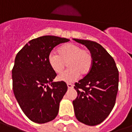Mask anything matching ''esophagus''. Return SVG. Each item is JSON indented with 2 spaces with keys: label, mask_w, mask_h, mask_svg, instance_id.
Listing matches in <instances>:
<instances>
[{
  "label": "esophagus",
  "mask_w": 132,
  "mask_h": 132,
  "mask_svg": "<svg viewBox=\"0 0 132 132\" xmlns=\"http://www.w3.org/2000/svg\"><path fill=\"white\" fill-rule=\"evenodd\" d=\"M67 86H68V89H72L73 88V85L71 84H67Z\"/></svg>",
  "instance_id": "esophagus-1"
}]
</instances>
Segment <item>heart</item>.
Instances as JSON below:
<instances>
[{"instance_id":"b5f03b06","label":"heart","mask_w":132,"mask_h":132,"mask_svg":"<svg viewBox=\"0 0 132 132\" xmlns=\"http://www.w3.org/2000/svg\"><path fill=\"white\" fill-rule=\"evenodd\" d=\"M57 53H51L48 61L51 68L57 73L64 70L66 63L68 70L58 76V79L65 82H73L81 75L87 74L92 65V56L89 51L83 49L75 44H66L57 50Z\"/></svg>"}]
</instances>
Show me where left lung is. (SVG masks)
<instances>
[{"instance_id": "left-lung-1", "label": "left lung", "mask_w": 132, "mask_h": 132, "mask_svg": "<svg viewBox=\"0 0 132 132\" xmlns=\"http://www.w3.org/2000/svg\"><path fill=\"white\" fill-rule=\"evenodd\" d=\"M88 48L92 65L88 74L74 87L77 96L72 101L75 114L81 123L90 126L100 124L114 106L119 89V70L112 57L101 44L73 39Z\"/></svg>"}]
</instances>
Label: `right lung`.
Segmentation results:
<instances>
[{
    "label": "right lung",
    "instance_id": "add662e5",
    "mask_svg": "<svg viewBox=\"0 0 132 132\" xmlns=\"http://www.w3.org/2000/svg\"><path fill=\"white\" fill-rule=\"evenodd\" d=\"M69 40L42 36L30 40L15 56L12 69L13 93L22 110L33 122L47 123L57 115L68 87L62 81L54 82L57 74L48 58L54 47Z\"/></svg>",
    "mask_w": 132,
    "mask_h": 132
}]
</instances>
